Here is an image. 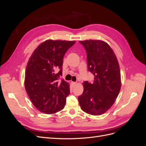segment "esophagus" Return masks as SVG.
I'll return each instance as SVG.
<instances>
[{
	"label": "esophagus",
	"instance_id": "obj_1",
	"mask_svg": "<svg viewBox=\"0 0 146 146\" xmlns=\"http://www.w3.org/2000/svg\"><path fill=\"white\" fill-rule=\"evenodd\" d=\"M71 85L72 86H75L77 85V82H71Z\"/></svg>",
	"mask_w": 146,
	"mask_h": 146
}]
</instances>
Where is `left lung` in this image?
Wrapping results in <instances>:
<instances>
[{
    "label": "left lung",
    "instance_id": "8db88e82",
    "mask_svg": "<svg viewBox=\"0 0 146 146\" xmlns=\"http://www.w3.org/2000/svg\"><path fill=\"white\" fill-rule=\"evenodd\" d=\"M87 53L88 70L93 74L92 83H83V94L78 99L81 109L94 116L101 115L112 107L121 87V72L117 57L106 42L80 41Z\"/></svg>",
    "mask_w": 146,
    "mask_h": 146
}]
</instances>
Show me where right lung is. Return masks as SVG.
I'll return each mask as SVG.
<instances>
[{"label":"right lung","mask_w":146,"mask_h":146,"mask_svg":"<svg viewBox=\"0 0 146 146\" xmlns=\"http://www.w3.org/2000/svg\"><path fill=\"white\" fill-rule=\"evenodd\" d=\"M75 41L47 39L40 44L26 66L24 85L30 99L39 111L52 114L64 107L69 84L62 76L63 60Z\"/></svg>","instance_id":"add662e5"}]
</instances>
